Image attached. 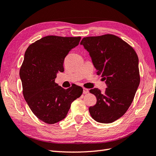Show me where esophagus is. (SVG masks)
I'll return each instance as SVG.
<instances>
[{
	"instance_id": "34e87169",
	"label": "esophagus",
	"mask_w": 156,
	"mask_h": 156,
	"mask_svg": "<svg viewBox=\"0 0 156 156\" xmlns=\"http://www.w3.org/2000/svg\"><path fill=\"white\" fill-rule=\"evenodd\" d=\"M89 92V89H86V88H84V89H83V93H84V94H87V93H88Z\"/></svg>"
}]
</instances>
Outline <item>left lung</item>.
<instances>
[{"instance_id": "1", "label": "left lung", "mask_w": 156, "mask_h": 156, "mask_svg": "<svg viewBox=\"0 0 156 156\" xmlns=\"http://www.w3.org/2000/svg\"><path fill=\"white\" fill-rule=\"evenodd\" d=\"M80 44L107 85L104 93L97 88L89 90L97 98L89 107L90 115L98 122H114L126 112L139 86L138 56L131 46L111 34L84 37Z\"/></svg>"}]
</instances>
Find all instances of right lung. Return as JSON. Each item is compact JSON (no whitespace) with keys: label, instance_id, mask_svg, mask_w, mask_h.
<instances>
[{"label":"right lung","instance_id":"1","mask_svg":"<svg viewBox=\"0 0 156 156\" xmlns=\"http://www.w3.org/2000/svg\"><path fill=\"white\" fill-rule=\"evenodd\" d=\"M80 37L49 35L28 47L20 69L22 92L33 114L39 119L54 124L66 117L71 104L83 93L75 85L65 89L55 83L69 51L79 44Z\"/></svg>","mask_w":156,"mask_h":156}]
</instances>
